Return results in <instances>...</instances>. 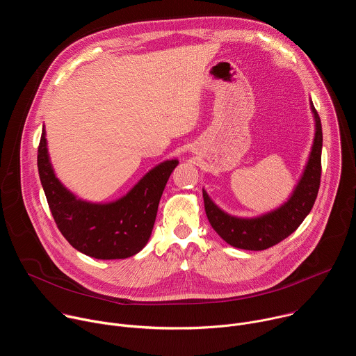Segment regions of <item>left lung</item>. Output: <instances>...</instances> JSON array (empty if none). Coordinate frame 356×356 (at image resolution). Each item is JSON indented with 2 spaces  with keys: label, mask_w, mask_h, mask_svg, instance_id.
Masks as SVG:
<instances>
[{
  "label": "left lung",
  "mask_w": 356,
  "mask_h": 356,
  "mask_svg": "<svg viewBox=\"0 0 356 356\" xmlns=\"http://www.w3.org/2000/svg\"><path fill=\"white\" fill-rule=\"evenodd\" d=\"M310 107L316 121L314 142L309 162L284 204L259 217L241 218L222 211L202 188L207 218L214 231L231 246L246 250L268 249L293 234L312 211L321 179L323 129L321 120L313 106V101H310Z\"/></svg>",
  "instance_id": "obj_1"
}]
</instances>
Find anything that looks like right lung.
<instances>
[{"instance_id":"obj_1","label":"right lung","mask_w":356,"mask_h":356,"mask_svg":"<svg viewBox=\"0 0 356 356\" xmlns=\"http://www.w3.org/2000/svg\"><path fill=\"white\" fill-rule=\"evenodd\" d=\"M44 135L43 127L38 170L62 235L74 249L95 259L134 257L150 238L162 193L179 161H165L155 166L117 201L90 202L77 198L59 181L50 165Z\"/></svg>"}]
</instances>
